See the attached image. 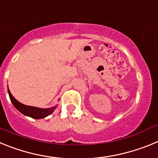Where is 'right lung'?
<instances>
[{
  "label": "right lung",
  "instance_id": "1",
  "mask_svg": "<svg viewBox=\"0 0 158 158\" xmlns=\"http://www.w3.org/2000/svg\"><path fill=\"white\" fill-rule=\"evenodd\" d=\"M8 95H9V98H10L11 102L12 103L14 107H16L19 112H21L23 115L31 117V118H36V119L45 118V117L52 114L54 110H55V108L57 107V105L54 106V107H49V108H40V107H33V106L25 105V104H21L20 102H19L14 98V96L11 94L10 91L8 89Z\"/></svg>",
  "mask_w": 158,
  "mask_h": 158
}]
</instances>
